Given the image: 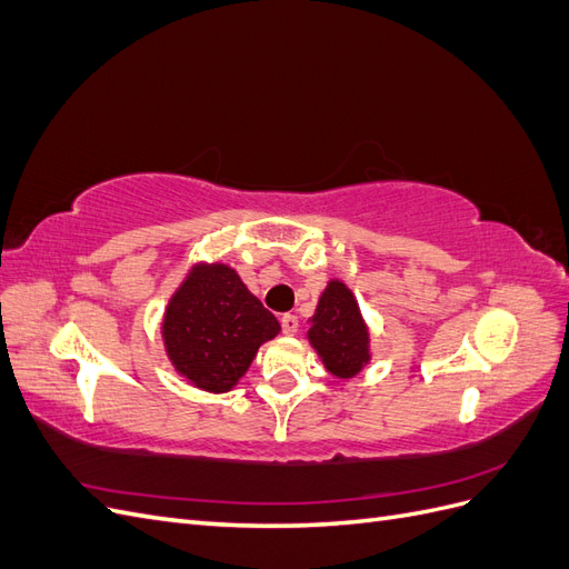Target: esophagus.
<instances>
[{"label": "esophagus", "mask_w": 569, "mask_h": 569, "mask_svg": "<svg viewBox=\"0 0 569 569\" xmlns=\"http://www.w3.org/2000/svg\"><path fill=\"white\" fill-rule=\"evenodd\" d=\"M280 325H282V332H284V335H297V330H299V318H297L295 313H284V316L280 318Z\"/></svg>", "instance_id": "obj_1"}]
</instances>
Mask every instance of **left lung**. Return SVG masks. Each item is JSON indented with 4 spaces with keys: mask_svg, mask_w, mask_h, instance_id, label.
Wrapping results in <instances>:
<instances>
[{
    "mask_svg": "<svg viewBox=\"0 0 569 569\" xmlns=\"http://www.w3.org/2000/svg\"><path fill=\"white\" fill-rule=\"evenodd\" d=\"M308 339L325 368L337 377H353L368 363V330L347 284L330 282L318 301Z\"/></svg>",
    "mask_w": 569,
    "mask_h": 569,
    "instance_id": "8db88e82",
    "label": "left lung"
}]
</instances>
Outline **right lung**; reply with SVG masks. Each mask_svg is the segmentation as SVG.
Segmentation results:
<instances>
[{
    "mask_svg": "<svg viewBox=\"0 0 569 569\" xmlns=\"http://www.w3.org/2000/svg\"><path fill=\"white\" fill-rule=\"evenodd\" d=\"M280 322L228 266H197L170 299L166 351L176 370L206 391H230Z\"/></svg>",
    "mask_w": 569,
    "mask_h": 569,
    "instance_id": "1",
    "label": "right lung"
}]
</instances>
